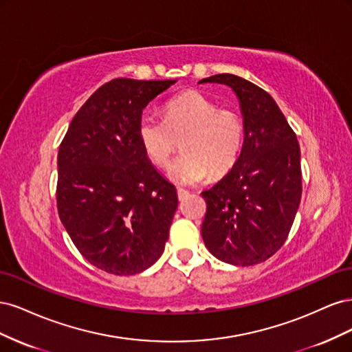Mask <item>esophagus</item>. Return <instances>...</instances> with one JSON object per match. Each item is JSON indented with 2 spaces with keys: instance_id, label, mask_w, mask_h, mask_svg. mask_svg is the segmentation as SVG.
I'll list each match as a JSON object with an SVG mask.
<instances>
[{
  "instance_id": "esophagus-1",
  "label": "esophagus",
  "mask_w": 352,
  "mask_h": 352,
  "mask_svg": "<svg viewBox=\"0 0 352 352\" xmlns=\"http://www.w3.org/2000/svg\"><path fill=\"white\" fill-rule=\"evenodd\" d=\"M188 195H189L188 190H185L182 188H177V198H179V201H184Z\"/></svg>"
}]
</instances>
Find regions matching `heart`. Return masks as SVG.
<instances>
[{
    "mask_svg": "<svg viewBox=\"0 0 352 352\" xmlns=\"http://www.w3.org/2000/svg\"><path fill=\"white\" fill-rule=\"evenodd\" d=\"M138 136L146 155L166 167L180 140L184 153L170 166L168 176L192 185L211 176H223L235 167L242 153L245 127L238 111L217 104L197 91H188L164 105V120L144 113Z\"/></svg>",
    "mask_w": 352,
    "mask_h": 352,
    "instance_id": "heart-1",
    "label": "heart"
}]
</instances>
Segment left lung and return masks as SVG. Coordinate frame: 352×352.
Returning a JSON list of instances; mask_svg holds the SVG:
<instances>
[{
  "instance_id": "left-lung-1",
  "label": "left lung",
  "mask_w": 352,
  "mask_h": 352,
  "mask_svg": "<svg viewBox=\"0 0 352 352\" xmlns=\"http://www.w3.org/2000/svg\"><path fill=\"white\" fill-rule=\"evenodd\" d=\"M204 82L235 91L245 140L235 167L201 194L207 204L202 239L219 260L254 265L270 258L289 235L302 192L300 144L278 104L257 85L229 73Z\"/></svg>"
}]
</instances>
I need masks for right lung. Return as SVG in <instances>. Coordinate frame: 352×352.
I'll use <instances>...</instances> for the list:
<instances>
[{
    "label": "right lung",
    "instance_id": "add662e5",
    "mask_svg": "<svg viewBox=\"0 0 352 352\" xmlns=\"http://www.w3.org/2000/svg\"><path fill=\"white\" fill-rule=\"evenodd\" d=\"M176 80L113 79L74 114L58 148L57 208L74 247L116 276L160 258L177 208L138 136L148 102Z\"/></svg>",
    "mask_w": 352,
    "mask_h": 352
}]
</instances>
